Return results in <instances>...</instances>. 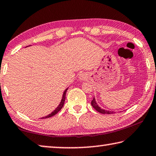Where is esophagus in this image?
Returning <instances> with one entry per match:
<instances>
[{
    "label": "esophagus",
    "mask_w": 156,
    "mask_h": 156,
    "mask_svg": "<svg viewBox=\"0 0 156 156\" xmlns=\"http://www.w3.org/2000/svg\"><path fill=\"white\" fill-rule=\"evenodd\" d=\"M78 78L80 79V80H85L87 78V74L85 73H81L80 74V76H78Z\"/></svg>",
    "instance_id": "obj_1"
}]
</instances>
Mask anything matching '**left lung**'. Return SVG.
I'll return each instance as SVG.
<instances>
[{"label":"left lung","instance_id":"1","mask_svg":"<svg viewBox=\"0 0 156 156\" xmlns=\"http://www.w3.org/2000/svg\"><path fill=\"white\" fill-rule=\"evenodd\" d=\"M91 105H92V107L94 108L96 111H98V112H100L101 114H107V115H110V114H114L116 112H115V111L107 110H105V109H103V108H101L100 106L97 104V103H96L94 97L92 101H91Z\"/></svg>","mask_w":156,"mask_h":156}]
</instances>
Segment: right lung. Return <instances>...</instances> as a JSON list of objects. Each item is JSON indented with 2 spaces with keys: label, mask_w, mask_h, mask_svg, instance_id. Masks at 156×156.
<instances>
[{
  "label": "right lung",
  "mask_w": 156,
  "mask_h": 156,
  "mask_svg": "<svg viewBox=\"0 0 156 156\" xmlns=\"http://www.w3.org/2000/svg\"><path fill=\"white\" fill-rule=\"evenodd\" d=\"M27 47H28V46H27ZM68 88H69V87L66 88V90H65V91H64L63 95H62V99H61V101H60V104L58 105V107H57V108H55V109L53 111V112H52L51 114H49L48 115L46 116V117H42L41 119H46V118H50V117H53V116L56 115V114L58 113V112H59V111H60V110L62 109V108L64 104H65V98H66V91H67Z\"/></svg>",
  "instance_id": "obj_1"
}]
</instances>
